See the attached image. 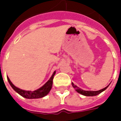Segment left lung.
I'll use <instances>...</instances> for the list:
<instances>
[{
	"label": "left lung",
	"mask_w": 121,
	"mask_h": 121,
	"mask_svg": "<svg viewBox=\"0 0 121 121\" xmlns=\"http://www.w3.org/2000/svg\"><path fill=\"white\" fill-rule=\"evenodd\" d=\"M72 86H73V87L75 89V90H76L78 93H80L81 95H84V96H96V95H99V94H100V93H102V91H104V90H106V89H107V87L109 86V85H108V86H106V87H104V89H100V90H99V91H84V90H83V89H80L78 87H77L76 86H75L73 82H72Z\"/></svg>",
	"instance_id": "left-lung-1"
}]
</instances>
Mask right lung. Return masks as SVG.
Here are the masks:
<instances>
[{"label":"right lung","instance_id":"1","mask_svg":"<svg viewBox=\"0 0 121 121\" xmlns=\"http://www.w3.org/2000/svg\"><path fill=\"white\" fill-rule=\"evenodd\" d=\"M55 73L56 71H54L52 76L50 77V78L45 83V84H44L41 87H40L39 89L35 90L34 91H25V90L19 89L12 84V82L10 81L8 77H7V78H8V81L12 88L14 89L17 93L19 94L20 95H21L26 99H39V98H42L43 96H46L50 92V89H52L53 78H54V76L55 75Z\"/></svg>","mask_w":121,"mask_h":121}]
</instances>
